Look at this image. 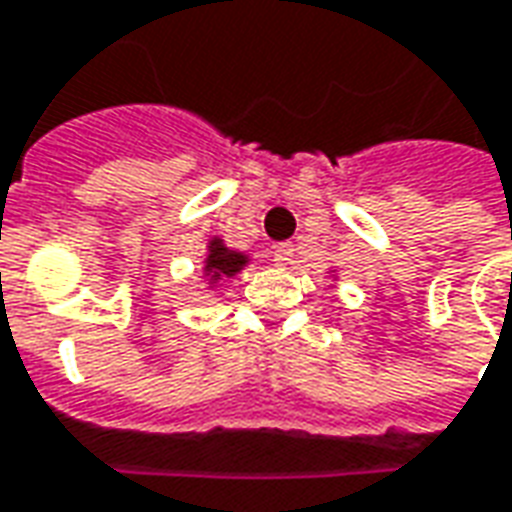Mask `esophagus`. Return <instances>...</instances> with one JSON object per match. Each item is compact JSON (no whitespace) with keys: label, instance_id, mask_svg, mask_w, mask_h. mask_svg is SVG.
I'll list each match as a JSON object with an SVG mask.
<instances>
[{"label":"esophagus","instance_id":"34e87169","mask_svg":"<svg viewBox=\"0 0 512 512\" xmlns=\"http://www.w3.org/2000/svg\"><path fill=\"white\" fill-rule=\"evenodd\" d=\"M293 260V244H277L274 246V266L285 268Z\"/></svg>","mask_w":512,"mask_h":512}]
</instances>
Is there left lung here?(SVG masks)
Listing matches in <instances>:
<instances>
[{
	"instance_id": "obj_1",
	"label": "left lung",
	"mask_w": 512,
	"mask_h": 512,
	"mask_svg": "<svg viewBox=\"0 0 512 512\" xmlns=\"http://www.w3.org/2000/svg\"><path fill=\"white\" fill-rule=\"evenodd\" d=\"M332 277H334V274H332Z\"/></svg>"
}]
</instances>
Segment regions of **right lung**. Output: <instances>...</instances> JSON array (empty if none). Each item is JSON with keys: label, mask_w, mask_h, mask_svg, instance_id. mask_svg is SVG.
I'll return each instance as SVG.
<instances>
[{"label": "right lung", "mask_w": 512, "mask_h": 512, "mask_svg": "<svg viewBox=\"0 0 512 512\" xmlns=\"http://www.w3.org/2000/svg\"><path fill=\"white\" fill-rule=\"evenodd\" d=\"M249 266V255L230 249L224 244L222 235H211L208 238V249H205V260H202V277L211 288H222L227 279L241 274Z\"/></svg>", "instance_id": "right-lung-1"}]
</instances>
